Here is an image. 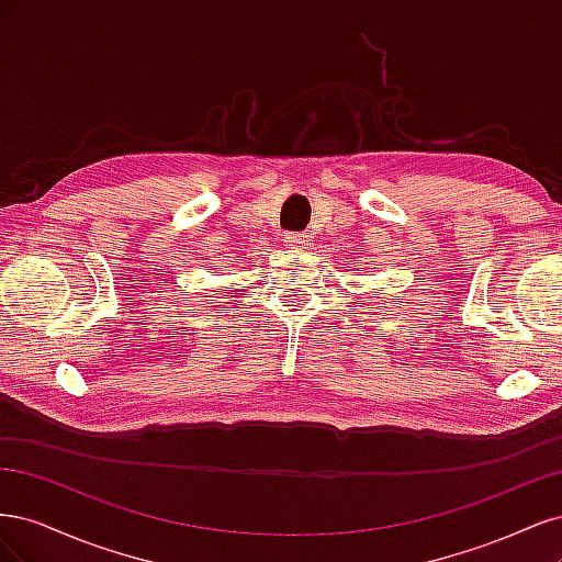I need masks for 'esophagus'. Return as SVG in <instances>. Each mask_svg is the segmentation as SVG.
Masks as SVG:
<instances>
[{
    "mask_svg": "<svg viewBox=\"0 0 562 562\" xmlns=\"http://www.w3.org/2000/svg\"><path fill=\"white\" fill-rule=\"evenodd\" d=\"M283 241H285V246H302L304 236L302 234H285Z\"/></svg>",
    "mask_w": 562,
    "mask_h": 562,
    "instance_id": "34e87169",
    "label": "esophagus"
}]
</instances>
